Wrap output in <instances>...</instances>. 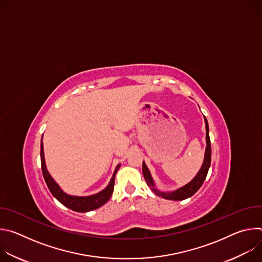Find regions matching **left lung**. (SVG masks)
<instances>
[{"instance_id": "obj_1", "label": "left lung", "mask_w": 262, "mask_h": 262, "mask_svg": "<svg viewBox=\"0 0 262 262\" xmlns=\"http://www.w3.org/2000/svg\"><path fill=\"white\" fill-rule=\"evenodd\" d=\"M204 120H205V127H206V150H205V156H204V162H203V165H202L200 171L198 172L197 176L190 183L184 185L183 188H181L175 192H172V193H162V192L158 191L155 188V183L151 178L150 172H149L145 163H143L142 169H143L144 178L146 180V183L150 186L152 192H155L156 195H158L162 198L168 199V200H176L177 201V200H183L186 198H190L201 188V185L203 184V182L206 178L208 169L210 167V162H211V144H210V139H209L208 123H207V120L205 117H204Z\"/></svg>"}]
</instances>
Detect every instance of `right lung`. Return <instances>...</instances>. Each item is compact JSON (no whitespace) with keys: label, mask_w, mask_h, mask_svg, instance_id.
Returning a JSON list of instances; mask_svg holds the SVG:
<instances>
[{"label":"right lung","mask_w":262,"mask_h":262,"mask_svg":"<svg viewBox=\"0 0 262 262\" xmlns=\"http://www.w3.org/2000/svg\"><path fill=\"white\" fill-rule=\"evenodd\" d=\"M40 159H41V169H42V174L45 177V180L47 182V185L53 196L60 201L63 205L66 207L74 210V211H79V212H87L93 209H96L103 205L113 194L114 191V183H115V176L116 173L119 169V165L116 167L115 172L112 176V179L108 183L106 188L101 191L98 194L88 196V197H73L66 195L62 190L59 188V185L54 181V179L51 177L49 174L47 167H46V162H45V156H43V144H42V139H41V145H40Z\"/></svg>","instance_id":"add662e5"}]
</instances>
